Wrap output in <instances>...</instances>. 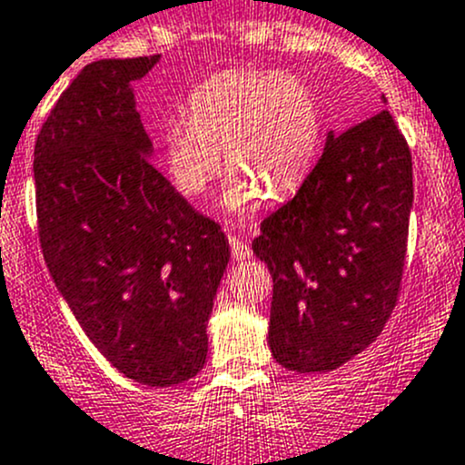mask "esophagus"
<instances>
[{
	"instance_id": "obj_1",
	"label": "esophagus",
	"mask_w": 465,
	"mask_h": 465,
	"mask_svg": "<svg viewBox=\"0 0 465 465\" xmlns=\"http://www.w3.org/2000/svg\"><path fill=\"white\" fill-rule=\"evenodd\" d=\"M229 245H232V256L236 261H245V259H250V256H252L250 245H247L245 241H241V238L232 236V233H229Z\"/></svg>"
}]
</instances>
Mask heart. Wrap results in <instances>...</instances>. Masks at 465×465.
I'll return each mask as SVG.
<instances>
[{
  "mask_svg": "<svg viewBox=\"0 0 465 465\" xmlns=\"http://www.w3.org/2000/svg\"><path fill=\"white\" fill-rule=\"evenodd\" d=\"M322 112L302 78L276 69H227L189 96V119L163 125V162L177 189L203 195L224 166L233 173L227 209L245 213L292 193L315 162Z\"/></svg>",
  "mask_w": 465,
  "mask_h": 465,
  "instance_id": "heart-1",
  "label": "heart"
}]
</instances>
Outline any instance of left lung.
Listing matches in <instances>:
<instances>
[{
	"label": "left lung",
	"instance_id": "obj_1",
	"mask_svg": "<svg viewBox=\"0 0 465 465\" xmlns=\"http://www.w3.org/2000/svg\"><path fill=\"white\" fill-rule=\"evenodd\" d=\"M411 203L410 145L387 110L328 133L297 195L252 245L274 283L267 341L281 367L332 371L382 332L401 294Z\"/></svg>",
	"mask_w": 465,
	"mask_h": 465
}]
</instances>
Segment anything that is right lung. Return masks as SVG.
Returning <instances> with one entry per match:
<instances>
[{"instance_id": "obj_1", "label": "right lung", "mask_w": 465, "mask_h": 465, "mask_svg": "<svg viewBox=\"0 0 465 465\" xmlns=\"http://www.w3.org/2000/svg\"><path fill=\"white\" fill-rule=\"evenodd\" d=\"M157 60L83 67L42 124L33 177L42 254L85 335L125 378L171 387L204 367L229 242L150 162L130 83Z\"/></svg>"}]
</instances>
